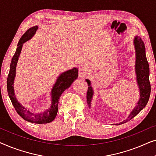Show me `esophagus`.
<instances>
[{
    "instance_id": "34e87169",
    "label": "esophagus",
    "mask_w": 156,
    "mask_h": 156,
    "mask_svg": "<svg viewBox=\"0 0 156 156\" xmlns=\"http://www.w3.org/2000/svg\"><path fill=\"white\" fill-rule=\"evenodd\" d=\"M89 74V70L84 67H80L79 69V76L81 78H85Z\"/></svg>"
}]
</instances>
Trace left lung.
Here are the masks:
<instances>
[{
    "instance_id": "obj_1",
    "label": "left lung",
    "mask_w": 156,
    "mask_h": 156,
    "mask_svg": "<svg viewBox=\"0 0 156 156\" xmlns=\"http://www.w3.org/2000/svg\"><path fill=\"white\" fill-rule=\"evenodd\" d=\"M134 48L136 52V65L135 71L136 74V81L138 83V87L139 88L140 98L138 100L137 105L132 110L130 114L129 119L124 120L118 124H122L129 120H131L134 116H136L148 103L149 97L151 94V84L149 81V65L147 60L146 55V48H145L144 42H143L141 38L138 36H136L133 40ZM86 82L88 84V90L87 94V101L89 107L90 108L91 102L92 99L94 90L91 86V82L89 80H86Z\"/></svg>"
}]
</instances>
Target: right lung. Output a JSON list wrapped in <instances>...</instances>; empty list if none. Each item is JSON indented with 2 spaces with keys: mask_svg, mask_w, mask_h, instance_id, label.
<instances>
[{
  "mask_svg": "<svg viewBox=\"0 0 156 156\" xmlns=\"http://www.w3.org/2000/svg\"><path fill=\"white\" fill-rule=\"evenodd\" d=\"M37 29L38 26L37 25L29 28L23 34L19 40L16 51L12 57L11 63H10V71L7 79V90L8 96H9L15 109L24 120L34 123H48L52 122L56 117L57 111H58L59 97L63 91L69 88L74 81L78 77V69L76 67H74L73 69L63 72L58 76L56 82L55 83L54 86L52 87V91H51L52 103H51L50 108L44 112L37 113V114L32 112L30 110H27L23 105H21V104L16 99L13 87L14 80L16 77V66L23 43L27 42V40H30L35 34Z\"/></svg>",
  "mask_w": 156,
  "mask_h": 156,
  "instance_id": "1",
  "label": "right lung"
}]
</instances>
